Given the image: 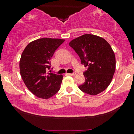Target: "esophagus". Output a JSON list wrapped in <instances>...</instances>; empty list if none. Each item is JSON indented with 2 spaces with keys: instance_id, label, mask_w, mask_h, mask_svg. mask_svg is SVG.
Segmentation results:
<instances>
[{
  "instance_id": "obj_1",
  "label": "esophagus",
  "mask_w": 134,
  "mask_h": 134,
  "mask_svg": "<svg viewBox=\"0 0 134 134\" xmlns=\"http://www.w3.org/2000/svg\"><path fill=\"white\" fill-rule=\"evenodd\" d=\"M76 74V72H72V73H68L67 75H69L70 76H75Z\"/></svg>"
}]
</instances>
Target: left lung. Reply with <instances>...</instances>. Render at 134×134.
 <instances>
[{
  "label": "left lung",
  "mask_w": 134,
  "mask_h": 134,
  "mask_svg": "<svg viewBox=\"0 0 134 134\" xmlns=\"http://www.w3.org/2000/svg\"><path fill=\"white\" fill-rule=\"evenodd\" d=\"M69 44L79 56L82 64L88 67L80 90L90 95L104 91L115 71V56L110 44L102 37L88 34L74 39Z\"/></svg>",
  "instance_id": "obj_1"
}]
</instances>
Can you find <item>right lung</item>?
I'll return each mask as SVG.
<instances>
[{
	"instance_id": "obj_1",
	"label": "right lung",
	"mask_w": 134,
	"mask_h": 134,
	"mask_svg": "<svg viewBox=\"0 0 134 134\" xmlns=\"http://www.w3.org/2000/svg\"><path fill=\"white\" fill-rule=\"evenodd\" d=\"M65 40L41 38L30 43L23 52L19 62L20 73L27 88L34 95L47 99L60 89L63 76L47 72L51 59Z\"/></svg>"
}]
</instances>
